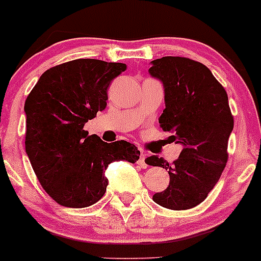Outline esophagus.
<instances>
[{"mask_svg":"<svg viewBox=\"0 0 261 261\" xmlns=\"http://www.w3.org/2000/svg\"><path fill=\"white\" fill-rule=\"evenodd\" d=\"M146 160V153L141 152V154H140V159H139V165L141 166V168H147V163L145 162Z\"/></svg>","mask_w":261,"mask_h":261,"instance_id":"esophagus-1","label":"esophagus"}]
</instances>
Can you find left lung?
<instances>
[{"label": "left lung", "instance_id": "1", "mask_svg": "<svg viewBox=\"0 0 261 261\" xmlns=\"http://www.w3.org/2000/svg\"><path fill=\"white\" fill-rule=\"evenodd\" d=\"M151 64L148 73L165 89L160 126L183 146L172 163L157 156L146 160L170 174L168 187L152 199L168 210H190L207 198L227 165L234 126L227 91L204 64L190 58L162 57Z\"/></svg>", "mask_w": 261, "mask_h": 261}]
</instances>
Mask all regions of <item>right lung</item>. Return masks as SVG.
Segmentation results:
<instances>
[{
	"mask_svg": "<svg viewBox=\"0 0 261 261\" xmlns=\"http://www.w3.org/2000/svg\"><path fill=\"white\" fill-rule=\"evenodd\" d=\"M124 63L75 59L42 74L24 102L25 153L44 191L58 204L84 208L104 196L114 161L135 163L134 144L101 141L85 122L107 108L108 88Z\"/></svg>",
	"mask_w": 261,
	"mask_h": 261,
	"instance_id": "obj_1",
	"label": "right lung"
}]
</instances>
